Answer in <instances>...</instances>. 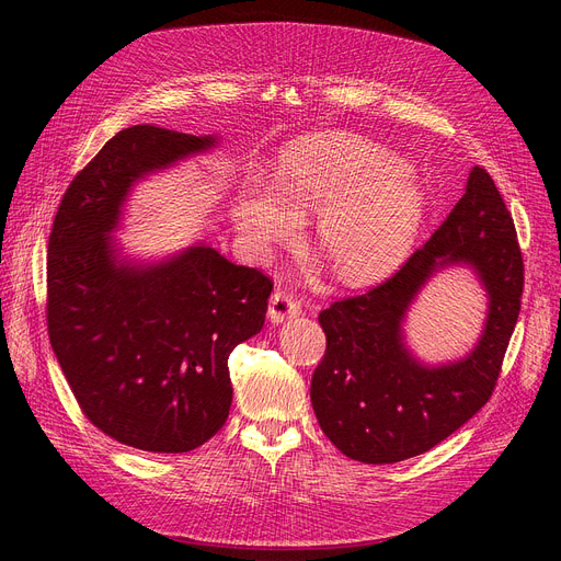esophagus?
<instances>
[{"label":"esophagus","mask_w":561,"mask_h":561,"mask_svg":"<svg viewBox=\"0 0 561 561\" xmlns=\"http://www.w3.org/2000/svg\"><path fill=\"white\" fill-rule=\"evenodd\" d=\"M298 316H300V302L296 298L286 296V293L277 290L268 305V318L273 325H282V322H286L290 318H298Z\"/></svg>","instance_id":"esophagus-1"}]
</instances>
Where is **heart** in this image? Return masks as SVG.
<instances>
[{"mask_svg":"<svg viewBox=\"0 0 561 561\" xmlns=\"http://www.w3.org/2000/svg\"><path fill=\"white\" fill-rule=\"evenodd\" d=\"M425 191L419 176L379 145L322 134L284 154L275 182L252 174L236 191L231 218L256 259L298 239L302 220L318 216L316 245L343 286L385 279L414 248Z\"/></svg>","mask_w":561,"mask_h":561,"instance_id":"obj_1","label":"heart"}]
</instances>
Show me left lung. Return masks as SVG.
Here are the masks:
<instances>
[{
	"mask_svg": "<svg viewBox=\"0 0 561 561\" xmlns=\"http://www.w3.org/2000/svg\"><path fill=\"white\" fill-rule=\"evenodd\" d=\"M448 267H466L479 279L488 311L463 358L430 365L408 347L403 322L420 290ZM520 293L514 220L489 172L476 165L450 216L396 275L320 311L328 350L311 379L320 430L364 463H396L440 444L491 398Z\"/></svg>",
	"mask_w": 561,
	"mask_h": 561,
	"instance_id": "8db88e82",
	"label": "left lung"
}]
</instances>
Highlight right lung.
<instances>
[{"label":"right lung","mask_w":561,"mask_h":561,"mask_svg":"<svg viewBox=\"0 0 561 561\" xmlns=\"http://www.w3.org/2000/svg\"><path fill=\"white\" fill-rule=\"evenodd\" d=\"M216 134L117 131L66 191L47 250V330L68 385L106 436L188 453L227 421L231 350L261 332L273 284L204 241L138 259L113 239L134 188L216 150Z\"/></svg>","instance_id":"add662e5"}]
</instances>
